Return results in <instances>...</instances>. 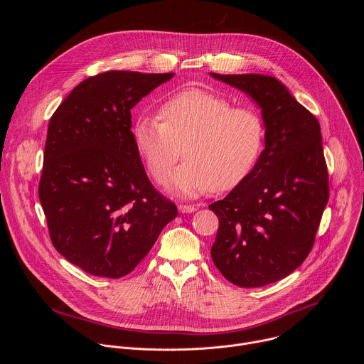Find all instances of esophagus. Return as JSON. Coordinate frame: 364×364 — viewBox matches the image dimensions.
<instances>
[{
    "mask_svg": "<svg viewBox=\"0 0 364 364\" xmlns=\"http://www.w3.org/2000/svg\"><path fill=\"white\" fill-rule=\"evenodd\" d=\"M178 210L181 213H193L197 210V205L196 204H184V203H180L178 204Z\"/></svg>",
    "mask_w": 364,
    "mask_h": 364,
    "instance_id": "esophagus-1",
    "label": "esophagus"
}]
</instances>
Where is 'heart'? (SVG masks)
Listing matches in <instances>:
<instances>
[{"mask_svg":"<svg viewBox=\"0 0 364 364\" xmlns=\"http://www.w3.org/2000/svg\"><path fill=\"white\" fill-rule=\"evenodd\" d=\"M160 116L141 114L132 128L134 145L155 181L163 183L183 154L186 161L168 180L171 190L197 196L229 191L256 167L265 146L262 115L249 107L197 87L167 96Z\"/></svg>","mask_w":364,"mask_h":364,"instance_id":"heart-1","label":"heart"}]
</instances>
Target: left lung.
<instances>
[{
  "instance_id": "obj_1",
  "label": "left lung",
  "mask_w": 364,
  "mask_h": 364,
  "mask_svg": "<svg viewBox=\"0 0 364 364\" xmlns=\"http://www.w3.org/2000/svg\"><path fill=\"white\" fill-rule=\"evenodd\" d=\"M261 108L265 149L250 176L209 205L219 219L212 259L242 288L277 282L313 249L328 201V173L317 118L275 77L210 73Z\"/></svg>"
}]
</instances>
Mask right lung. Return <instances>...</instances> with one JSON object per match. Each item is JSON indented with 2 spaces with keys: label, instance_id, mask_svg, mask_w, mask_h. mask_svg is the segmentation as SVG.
<instances>
[{
  "label": "right lung",
  "instance_id": "right-lung-1",
  "mask_svg": "<svg viewBox=\"0 0 364 364\" xmlns=\"http://www.w3.org/2000/svg\"><path fill=\"white\" fill-rule=\"evenodd\" d=\"M173 76L99 73L50 118L40 203L56 250L93 277L128 275L178 215L148 180L131 131V109Z\"/></svg>",
  "mask_w": 364,
  "mask_h": 364
}]
</instances>
